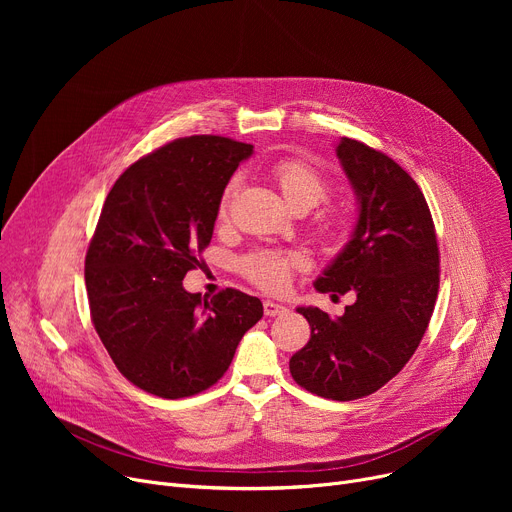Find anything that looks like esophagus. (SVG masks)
<instances>
[{
	"label": "esophagus",
	"instance_id": "34e87169",
	"mask_svg": "<svg viewBox=\"0 0 512 512\" xmlns=\"http://www.w3.org/2000/svg\"><path fill=\"white\" fill-rule=\"evenodd\" d=\"M288 309L284 307V305H280V303H276V301H265L263 303V313L267 315V317H276V315H284Z\"/></svg>",
	"mask_w": 512,
	"mask_h": 512
}]
</instances>
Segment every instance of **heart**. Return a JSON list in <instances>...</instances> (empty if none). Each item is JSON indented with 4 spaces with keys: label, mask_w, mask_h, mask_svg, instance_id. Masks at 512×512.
Here are the masks:
<instances>
[{
    "label": "heart",
    "mask_w": 512,
    "mask_h": 512,
    "mask_svg": "<svg viewBox=\"0 0 512 512\" xmlns=\"http://www.w3.org/2000/svg\"><path fill=\"white\" fill-rule=\"evenodd\" d=\"M272 176L280 188L282 197L288 201L292 209H313L328 195V180L321 176L315 168L303 164L297 159H284L278 161L272 170ZM236 182H232L220 203V218H226L228 203ZM303 257L299 253H286V251H272L263 249L249 253L240 259V270L253 284L267 292H280L288 286L290 274L294 267H299Z\"/></svg>",
    "instance_id": "heart-1"
}]
</instances>
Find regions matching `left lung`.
<instances>
[{"instance_id": "obj_1", "label": "left lung", "mask_w": 512, "mask_h": 512, "mask_svg": "<svg viewBox=\"0 0 512 512\" xmlns=\"http://www.w3.org/2000/svg\"><path fill=\"white\" fill-rule=\"evenodd\" d=\"M336 157L355 193L357 222L313 286L332 297L353 290L357 301L340 317L297 307L311 338L292 355L290 373L317 396L355 400L413 357L434 313L440 255L421 188L394 159L346 137Z\"/></svg>"}]
</instances>
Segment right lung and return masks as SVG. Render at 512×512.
I'll return each instance as SVG.
<instances>
[{
	"mask_svg": "<svg viewBox=\"0 0 512 512\" xmlns=\"http://www.w3.org/2000/svg\"><path fill=\"white\" fill-rule=\"evenodd\" d=\"M251 155L253 145L226 137L178 139L132 164L103 203L85 261L91 319L118 371L149 394L174 400L213 386L263 317L240 290L201 299L182 286Z\"/></svg>",
	"mask_w": 512,
	"mask_h": 512,
	"instance_id": "right-lung-1",
	"label": "right lung"
}]
</instances>
